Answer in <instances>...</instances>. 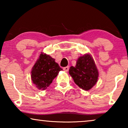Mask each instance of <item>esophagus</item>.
<instances>
[{
  "label": "esophagus",
  "mask_w": 128,
  "mask_h": 128,
  "mask_svg": "<svg viewBox=\"0 0 128 128\" xmlns=\"http://www.w3.org/2000/svg\"><path fill=\"white\" fill-rule=\"evenodd\" d=\"M69 66H66V67H64V70L65 72H68V70H69Z\"/></svg>",
  "instance_id": "esophagus-1"
}]
</instances>
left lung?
<instances>
[{"mask_svg":"<svg viewBox=\"0 0 128 128\" xmlns=\"http://www.w3.org/2000/svg\"><path fill=\"white\" fill-rule=\"evenodd\" d=\"M69 73L76 84L86 91L90 90L96 84L99 76L96 63L90 54H86L78 58L76 66H71Z\"/></svg>","mask_w":128,"mask_h":128,"instance_id":"left-lung-1","label":"left lung"}]
</instances>
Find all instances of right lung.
Masks as SVG:
<instances>
[{"mask_svg":"<svg viewBox=\"0 0 128 128\" xmlns=\"http://www.w3.org/2000/svg\"><path fill=\"white\" fill-rule=\"evenodd\" d=\"M55 60L50 56L41 52L32 68L31 80L39 90H44L50 86L59 71L62 70Z\"/></svg>","mask_w":128,"mask_h":128,"instance_id":"add662e5","label":"right lung"}]
</instances>
